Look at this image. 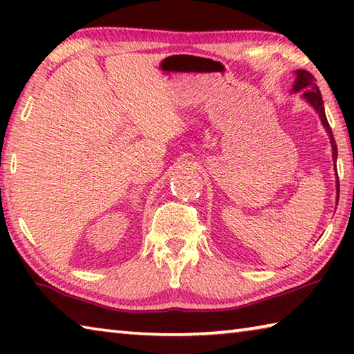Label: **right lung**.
Instances as JSON below:
<instances>
[{"mask_svg": "<svg viewBox=\"0 0 354 354\" xmlns=\"http://www.w3.org/2000/svg\"><path fill=\"white\" fill-rule=\"evenodd\" d=\"M308 86H310V82L306 84V82H301L299 81V77H297L295 81V86H293V91L292 92H298V91H303V88H306ZM304 98H306L309 101V104L314 107V109L319 112L320 115V120L323 123V127L326 128V133L329 134V137H331V147H333V159H334V169H335V160H337V145H335L334 142V137H333V133H331V128H329V123L326 120V115H325V107H323V100H322V93L319 91V87L317 86H310L309 91L303 95ZM335 175H337V171H335ZM337 189H339V178H337Z\"/></svg>", "mask_w": 354, "mask_h": 354, "instance_id": "add662e5", "label": "right lung"}]
</instances>
